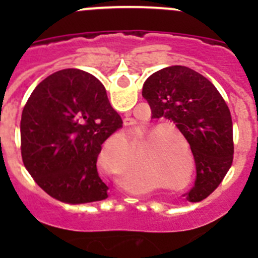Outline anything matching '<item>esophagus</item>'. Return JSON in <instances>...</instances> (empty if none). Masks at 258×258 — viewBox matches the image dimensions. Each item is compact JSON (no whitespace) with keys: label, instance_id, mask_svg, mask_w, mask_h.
<instances>
[{"label":"esophagus","instance_id":"1","mask_svg":"<svg viewBox=\"0 0 258 258\" xmlns=\"http://www.w3.org/2000/svg\"><path fill=\"white\" fill-rule=\"evenodd\" d=\"M134 124V121H133V118H131V117H125L124 118V125L125 126H132V125Z\"/></svg>","mask_w":258,"mask_h":258}]
</instances>
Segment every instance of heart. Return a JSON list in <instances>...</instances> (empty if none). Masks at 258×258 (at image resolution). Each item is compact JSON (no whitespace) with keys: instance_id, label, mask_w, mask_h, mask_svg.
<instances>
[{"instance_id":"heart-1","label":"heart","mask_w":258,"mask_h":258,"mask_svg":"<svg viewBox=\"0 0 258 258\" xmlns=\"http://www.w3.org/2000/svg\"><path fill=\"white\" fill-rule=\"evenodd\" d=\"M159 133H169V132H168V129L161 127V129H154V131H150L143 134L142 146H141L143 156L164 166L168 170L166 175H168L169 181L179 182L186 175V154H184L181 146H168L160 138H154ZM178 140L184 147V150H187L188 152L186 141L182 140V138H178ZM120 174H121L124 186L131 191L147 192V191L163 186V181H161L160 177L142 175L134 168H124V169H121ZM190 182L191 179H187V182L183 184V187H187Z\"/></svg>"}]
</instances>
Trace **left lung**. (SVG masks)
Wrapping results in <instances>:
<instances>
[{
	"instance_id": "1",
	"label": "left lung",
	"mask_w": 258,
	"mask_h": 258,
	"mask_svg": "<svg viewBox=\"0 0 258 258\" xmlns=\"http://www.w3.org/2000/svg\"><path fill=\"white\" fill-rule=\"evenodd\" d=\"M142 95L152 117L172 121L190 145L197 165L192 188L183 197L200 202L222 182L234 157L232 121L226 102L207 77L184 66L152 74Z\"/></svg>"
}]
</instances>
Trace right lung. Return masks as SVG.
<instances>
[{
  "label": "right lung",
  "instance_id": "right-lung-1",
  "mask_svg": "<svg viewBox=\"0 0 258 258\" xmlns=\"http://www.w3.org/2000/svg\"><path fill=\"white\" fill-rule=\"evenodd\" d=\"M121 124L97 77L76 68L58 71L36 86L23 108V163L36 183L60 202L104 200L108 187L97 159Z\"/></svg>",
  "mask_w": 258,
  "mask_h": 258
}]
</instances>
